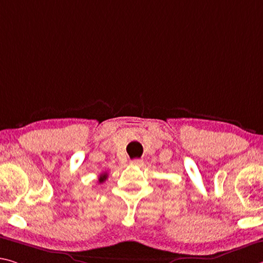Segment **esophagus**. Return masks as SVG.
Segmentation results:
<instances>
[{
	"label": "esophagus",
	"mask_w": 263,
	"mask_h": 263,
	"mask_svg": "<svg viewBox=\"0 0 263 263\" xmlns=\"http://www.w3.org/2000/svg\"><path fill=\"white\" fill-rule=\"evenodd\" d=\"M130 164L132 166H140V165H143V160H141V159H133V160L130 161Z\"/></svg>",
	"instance_id": "obj_1"
}]
</instances>
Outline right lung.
I'll return each mask as SVG.
<instances>
[{
    "label": "right lung",
    "instance_id": "1",
    "mask_svg": "<svg viewBox=\"0 0 263 263\" xmlns=\"http://www.w3.org/2000/svg\"><path fill=\"white\" fill-rule=\"evenodd\" d=\"M106 178H107V173H103V174H101V177H99L98 181L102 184V182H104V181L106 180Z\"/></svg>",
    "mask_w": 263,
    "mask_h": 263
}]
</instances>
